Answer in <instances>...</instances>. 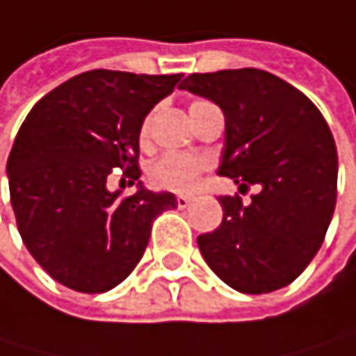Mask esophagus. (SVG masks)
<instances>
[{
    "label": "esophagus",
    "instance_id": "obj_1",
    "mask_svg": "<svg viewBox=\"0 0 356 356\" xmlns=\"http://www.w3.org/2000/svg\"><path fill=\"white\" fill-rule=\"evenodd\" d=\"M190 204H192L190 196H177V207H179V209H188Z\"/></svg>",
    "mask_w": 356,
    "mask_h": 356
}]
</instances>
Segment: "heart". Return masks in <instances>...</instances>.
<instances>
[{"label":"heart","instance_id":"b5f03b06","mask_svg":"<svg viewBox=\"0 0 356 356\" xmlns=\"http://www.w3.org/2000/svg\"><path fill=\"white\" fill-rule=\"evenodd\" d=\"M202 105H211L204 101H198L190 107V113ZM149 129H152V118H145L141 124V143H147L149 139ZM209 162L200 156H190V154H164L158 160L152 162L149 166V181L158 190L175 192V194H190L198 188L202 175L207 172Z\"/></svg>","mask_w":356,"mask_h":356}]
</instances>
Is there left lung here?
<instances>
[{
  "instance_id": "8db88e82",
  "label": "left lung",
  "mask_w": 356,
  "mask_h": 356,
  "mask_svg": "<svg viewBox=\"0 0 356 356\" xmlns=\"http://www.w3.org/2000/svg\"><path fill=\"white\" fill-rule=\"evenodd\" d=\"M221 107L219 175L259 192L219 196L223 219L198 236L209 268L241 293L287 287L321 249L338 196V149L316 105L261 69L190 73L179 86Z\"/></svg>"
}]
</instances>
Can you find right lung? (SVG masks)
Returning <instances> with one entry per match:
<instances>
[{
	"label": "right lung",
	"mask_w": 356,
	"mask_h": 356,
	"mask_svg": "<svg viewBox=\"0 0 356 356\" xmlns=\"http://www.w3.org/2000/svg\"><path fill=\"white\" fill-rule=\"evenodd\" d=\"M184 73L137 75L92 69L40 99L24 118L8 158L10 202L24 247L60 285L103 293L129 276L152 225L177 209L170 192L141 186L109 192L113 168L135 184L139 131Z\"/></svg>",
	"instance_id": "right-lung-1"
}]
</instances>
